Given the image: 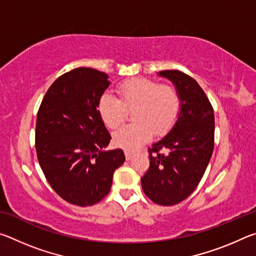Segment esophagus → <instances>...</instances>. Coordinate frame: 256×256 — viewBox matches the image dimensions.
I'll use <instances>...</instances> for the list:
<instances>
[{
  "label": "esophagus",
  "instance_id": "obj_1",
  "mask_svg": "<svg viewBox=\"0 0 256 256\" xmlns=\"http://www.w3.org/2000/svg\"><path fill=\"white\" fill-rule=\"evenodd\" d=\"M124 154H125V158H126V160H131V159H132V157H133V154L131 152V151L125 150V151H124Z\"/></svg>",
  "mask_w": 256,
  "mask_h": 256
}]
</instances>
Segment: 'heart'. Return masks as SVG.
Masks as SVG:
<instances>
[{"label": "heart", "mask_w": 256, "mask_h": 256, "mask_svg": "<svg viewBox=\"0 0 256 256\" xmlns=\"http://www.w3.org/2000/svg\"><path fill=\"white\" fill-rule=\"evenodd\" d=\"M118 98L102 94L97 104L102 122L108 128H118L132 110L133 123L118 130L114 142L122 148L136 149L151 136H162L174 126L180 110V98L170 84H159L148 78H132L116 88Z\"/></svg>", "instance_id": "b5f03b06"}]
</instances>
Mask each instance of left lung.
Wrapping results in <instances>:
<instances>
[{
	"label": "left lung",
	"instance_id": "8db88e82",
	"mask_svg": "<svg viewBox=\"0 0 256 256\" xmlns=\"http://www.w3.org/2000/svg\"><path fill=\"white\" fill-rule=\"evenodd\" d=\"M172 84L180 110L170 132L149 148L150 167L142 190L160 206H174L198 188L214 146V108L198 82L178 70L158 73Z\"/></svg>",
	"mask_w": 256,
	"mask_h": 256
}]
</instances>
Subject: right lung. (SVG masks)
Instances as JSON below:
<instances>
[{
	"label": "right lung",
	"mask_w": 256,
	"mask_h": 256,
	"mask_svg": "<svg viewBox=\"0 0 256 256\" xmlns=\"http://www.w3.org/2000/svg\"><path fill=\"white\" fill-rule=\"evenodd\" d=\"M106 73L78 68L58 78L45 94L36 120V152L47 182L71 204L94 206L110 190L125 162L110 141L97 104L110 82Z\"/></svg>",
	"instance_id": "right-lung-1"
}]
</instances>
